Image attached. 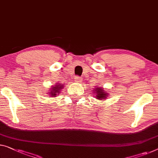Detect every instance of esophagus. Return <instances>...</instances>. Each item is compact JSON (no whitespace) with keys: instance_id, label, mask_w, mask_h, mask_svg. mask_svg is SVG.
<instances>
[{"instance_id":"obj_1","label":"esophagus","mask_w":158,"mask_h":158,"mask_svg":"<svg viewBox=\"0 0 158 158\" xmlns=\"http://www.w3.org/2000/svg\"><path fill=\"white\" fill-rule=\"evenodd\" d=\"M75 81L81 82V81H82V78L81 77H79V76L75 77Z\"/></svg>"}]
</instances>
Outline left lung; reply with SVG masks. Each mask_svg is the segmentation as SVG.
<instances>
[{"instance_id": "obj_1", "label": "left lung", "mask_w": 158, "mask_h": 158, "mask_svg": "<svg viewBox=\"0 0 158 158\" xmlns=\"http://www.w3.org/2000/svg\"><path fill=\"white\" fill-rule=\"evenodd\" d=\"M94 91V94H96V99L99 100H103L105 98H107L108 94L107 91L104 90V89L102 88V87H97V88H95L93 90Z\"/></svg>"}]
</instances>
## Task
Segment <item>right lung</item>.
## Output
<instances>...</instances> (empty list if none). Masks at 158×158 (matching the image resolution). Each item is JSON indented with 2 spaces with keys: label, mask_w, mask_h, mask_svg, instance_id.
Masks as SVG:
<instances>
[{
  "label": "right lung",
  "mask_w": 158,
  "mask_h": 158,
  "mask_svg": "<svg viewBox=\"0 0 158 158\" xmlns=\"http://www.w3.org/2000/svg\"><path fill=\"white\" fill-rule=\"evenodd\" d=\"M63 86H64V84H56V85L52 86L49 89V92L48 94H49V96H51V97L56 96V95H58V94L60 93V91L62 89Z\"/></svg>",
  "instance_id": "add662e5"
}]
</instances>
